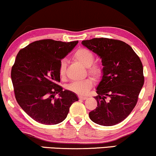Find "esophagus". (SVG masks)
Masks as SVG:
<instances>
[{
	"mask_svg": "<svg viewBox=\"0 0 156 156\" xmlns=\"http://www.w3.org/2000/svg\"><path fill=\"white\" fill-rule=\"evenodd\" d=\"M78 98H79V99H82V100H85L86 99H87V97L84 96H79L78 97Z\"/></svg>",
	"mask_w": 156,
	"mask_h": 156,
	"instance_id": "34e87169",
	"label": "esophagus"
}]
</instances>
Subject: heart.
I'll use <instances>...</instances> for the list:
<instances>
[{"mask_svg": "<svg viewBox=\"0 0 156 156\" xmlns=\"http://www.w3.org/2000/svg\"><path fill=\"white\" fill-rule=\"evenodd\" d=\"M74 57L82 65L87 67L88 73L95 79H99L103 76V68L102 66L97 64H94V56L89 49L80 48L77 49L74 53ZM66 61L62 59L60 61L59 67V74L61 78H64L66 73ZM94 80L92 78H86L80 81H75L67 86L69 91L77 94L78 95L86 94L89 89L92 87Z\"/></svg>", "mask_w": 156, "mask_h": 156, "instance_id": "1", "label": "heart"}]
</instances>
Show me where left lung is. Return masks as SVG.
Instances as JSON below:
<instances>
[{
    "label": "left lung",
    "mask_w": 156,
    "mask_h": 156,
    "mask_svg": "<svg viewBox=\"0 0 156 156\" xmlns=\"http://www.w3.org/2000/svg\"><path fill=\"white\" fill-rule=\"evenodd\" d=\"M82 44L102 59L103 76L97 86L96 109L89 112L93 122L110 126L123 121L136 106L144 84L143 66L129 44L100 37Z\"/></svg>",
    "instance_id": "8db88e82"
}]
</instances>
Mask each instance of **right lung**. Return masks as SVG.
Returning <instances> with one entry per match:
<instances>
[{
    "instance_id": "obj_1",
    "label": "right lung",
    "mask_w": 156,
    "mask_h": 156,
    "mask_svg": "<svg viewBox=\"0 0 156 156\" xmlns=\"http://www.w3.org/2000/svg\"><path fill=\"white\" fill-rule=\"evenodd\" d=\"M78 43L44 39L31 43L16 55L11 73L15 98L35 121L46 125L61 123L71 105L78 100L76 94L63 91L57 84L60 61Z\"/></svg>"
}]
</instances>
